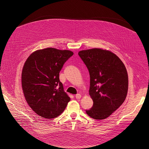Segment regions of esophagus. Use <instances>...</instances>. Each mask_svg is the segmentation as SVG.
<instances>
[{
    "mask_svg": "<svg viewBox=\"0 0 149 149\" xmlns=\"http://www.w3.org/2000/svg\"><path fill=\"white\" fill-rule=\"evenodd\" d=\"M75 98L77 99H80L81 98V95L80 94V93H77V94L75 95Z\"/></svg>",
    "mask_w": 149,
    "mask_h": 149,
    "instance_id": "obj_1",
    "label": "esophagus"
}]
</instances>
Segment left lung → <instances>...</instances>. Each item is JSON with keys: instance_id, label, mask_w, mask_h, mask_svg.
Here are the masks:
<instances>
[{"instance_id": "obj_1", "label": "left lung", "mask_w": 149, "mask_h": 149, "mask_svg": "<svg viewBox=\"0 0 149 149\" xmlns=\"http://www.w3.org/2000/svg\"><path fill=\"white\" fill-rule=\"evenodd\" d=\"M78 54L90 75L89 92L93 104L86 112L95 120L106 119L120 107L126 98V68L119 57L109 51L94 48L81 51Z\"/></svg>"}]
</instances>
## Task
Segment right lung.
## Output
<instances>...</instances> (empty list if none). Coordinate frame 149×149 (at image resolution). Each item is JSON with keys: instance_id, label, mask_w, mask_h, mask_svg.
I'll return each mask as SVG.
<instances>
[{"instance_id": "add662e5", "label": "right lung", "mask_w": 149, "mask_h": 149, "mask_svg": "<svg viewBox=\"0 0 149 149\" xmlns=\"http://www.w3.org/2000/svg\"><path fill=\"white\" fill-rule=\"evenodd\" d=\"M73 54L70 51L48 48L34 52L25 63L23 92L28 105L42 118H56L70 100L60 81L59 73Z\"/></svg>"}]
</instances>
